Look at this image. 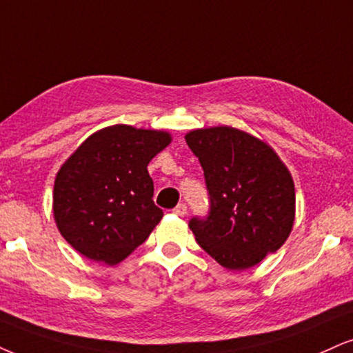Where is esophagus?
Segmentation results:
<instances>
[{
  "label": "esophagus",
  "instance_id": "esophagus-1",
  "mask_svg": "<svg viewBox=\"0 0 353 353\" xmlns=\"http://www.w3.org/2000/svg\"><path fill=\"white\" fill-rule=\"evenodd\" d=\"M173 212H175L176 216L183 217V216H186V212H188V208H186V204L180 203V204H178V206L173 208Z\"/></svg>",
  "mask_w": 353,
  "mask_h": 353
}]
</instances>
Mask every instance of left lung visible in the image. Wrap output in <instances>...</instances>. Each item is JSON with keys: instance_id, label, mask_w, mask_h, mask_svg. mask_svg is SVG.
Listing matches in <instances>:
<instances>
[{"instance_id": "1", "label": "left lung", "mask_w": 353, "mask_h": 353, "mask_svg": "<svg viewBox=\"0 0 353 353\" xmlns=\"http://www.w3.org/2000/svg\"><path fill=\"white\" fill-rule=\"evenodd\" d=\"M185 139L210 194L208 216L188 224L201 249L229 270L254 267L280 249L296 199L293 178L272 147L228 125L191 130Z\"/></svg>"}]
</instances>
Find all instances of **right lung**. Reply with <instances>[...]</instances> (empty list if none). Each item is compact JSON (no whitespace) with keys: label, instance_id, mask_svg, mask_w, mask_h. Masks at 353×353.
Here are the masks:
<instances>
[{"label":"right lung","instance_id":"obj_1","mask_svg":"<svg viewBox=\"0 0 353 353\" xmlns=\"http://www.w3.org/2000/svg\"><path fill=\"white\" fill-rule=\"evenodd\" d=\"M170 141L162 130L117 124L78 147L54 185L57 228L73 249L116 265L147 241L163 216L147 165Z\"/></svg>","mask_w":353,"mask_h":353}]
</instances>
